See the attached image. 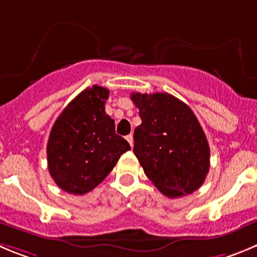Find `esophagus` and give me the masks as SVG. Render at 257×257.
<instances>
[{
  "mask_svg": "<svg viewBox=\"0 0 257 257\" xmlns=\"http://www.w3.org/2000/svg\"><path fill=\"white\" fill-rule=\"evenodd\" d=\"M126 141L129 142V145H131V147H133V136L132 134H129V136H126Z\"/></svg>",
  "mask_w": 257,
  "mask_h": 257,
  "instance_id": "34e87169",
  "label": "esophagus"
}]
</instances>
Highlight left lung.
Listing matches in <instances>:
<instances>
[{
	"mask_svg": "<svg viewBox=\"0 0 257 257\" xmlns=\"http://www.w3.org/2000/svg\"><path fill=\"white\" fill-rule=\"evenodd\" d=\"M142 124L133 152L153 185L169 198L193 194L209 171L210 150L193 110L165 92L131 95Z\"/></svg>",
	"mask_w": 257,
	"mask_h": 257,
	"instance_id": "left-lung-1",
	"label": "left lung"
}]
</instances>
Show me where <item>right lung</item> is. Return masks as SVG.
Returning <instances> with one entry per match:
<instances>
[{"label":"right lung","mask_w":257,"mask_h":257,"mask_svg":"<svg viewBox=\"0 0 257 257\" xmlns=\"http://www.w3.org/2000/svg\"><path fill=\"white\" fill-rule=\"evenodd\" d=\"M107 97V88L97 85L86 88L64 107L50 131L48 170L67 193L83 195L92 190L131 150L105 112Z\"/></svg>","instance_id":"1"}]
</instances>
